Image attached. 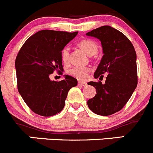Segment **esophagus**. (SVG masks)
<instances>
[{
	"instance_id": "1",
	"label": "esophagus",
	"mask_w": 153,
	"mask_h": 153,
	"mask_svg": "<svg viewBox=\"0 0 153 153\" xmlns=\"http://www.w3.org/2000/svg\"><path fill=\"white\" fill-rule=\"evenodd\" d=\"M78 85L81 86H86L87 85V83L85 82H81V81H79L78 82Z\"/></svg>"
}]
</instances>
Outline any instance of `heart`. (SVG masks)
Returning <instances> with one entry per match:
<instances>
[{
	"label": "heart",
	"mask_w": 153,
	"mask_h": 153,
	"mask_svg": "<svg viewBox=\"0 0 153 153\" xmlns=\"http://www.w3.org/2000/svg\"><path fill=\"white\" fill-rule=\"evenodd\" d=\"M78 45L89 56H92L97 52L98 46L96 42L91 39H82L79 41ZM62 59L65 64L69 61V48L65 47L61 53ZM91 68L88 66H74L68 71V74L75 77L77 79L85 80L91 72Z\"/></svg>",
	"instance_id": "heart-1"
}]
</instances>
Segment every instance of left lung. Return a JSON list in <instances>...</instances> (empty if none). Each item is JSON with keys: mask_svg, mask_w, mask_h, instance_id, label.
I'll use <instances>...</instances> for the list:
<instances>
[{"mask_svg": "<svg viewBox=\"0 0 153 153\" xmlns=\"http://www.w3.org/2000/svg\"><path fill=\"white\" fill-rule=\"evenodd\" d=\"M100 39L103 54L94 76L105 77L100 81L89 82L96 88L97 94L88 100V106L94 113L108 116L123 108L137 85L136 53L132 44L123 33L110 27L102 26L86 33Z\"/></svg>", "mask_w": 153, "mask_h": 153, "instance_id": "obj_1", "label": "left lung"}]
</instances>
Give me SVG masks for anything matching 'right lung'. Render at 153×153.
I'll list each match as a JSON object with an SVG mask.
<instances>
[{
	"label": "right lung",
	"mask_w": 153,
	"mask_h": 153,
	"mask_svg": "<svg viewBox=\"0 0 153 153\" xmlns=\"http://www.w3.org/2000/svg\"><path fill=\"white\" fill-rule=\"evenodd\" d=\"M77 33L41 30L30 36L19 51L15 62L18 90L36 114L50 117L59 113L69 90L76 86L73 76L65 75L64 79L56 82L50 79V75L63 70L62 51Z\"/></svg>",
	"instance_id": "obj_1"
}]
</instances>
